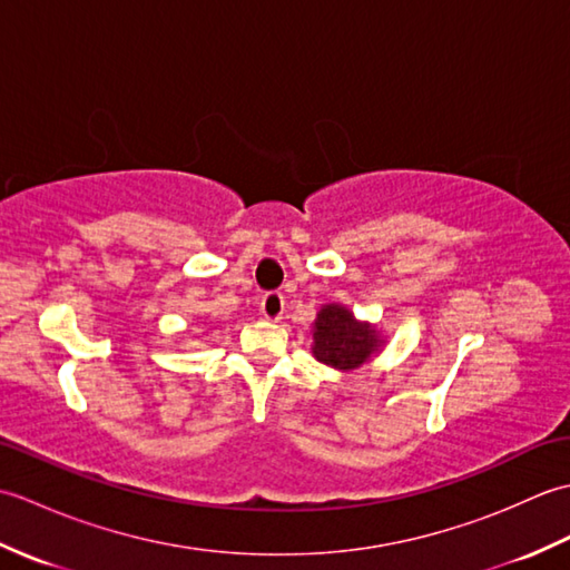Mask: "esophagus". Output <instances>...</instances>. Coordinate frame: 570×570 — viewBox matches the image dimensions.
<instances>
[{
  "label": "esophagus",
  "instance_id": "esophagus-1",
  "mask_svg": "<svg viewBox=\"0 0 570 570\" xmlns=\"http://www.w3.org/2000/svg\"><path fill=\"white\" fill-rule=\"evenodd\" d=\"M259 311H262V316H264L266 321H278V318H282L284 311H286L284 294H278V292L264 294V296H262V304H259Z\"/></svg>",
  "mask_w": 570,
  "mask_h": 570
}]
</instances>
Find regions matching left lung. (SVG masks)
I'll use <instances>...</instances> for the list:
<instances>
[{"label": "left lung", "instance_id": "obj_1", "mask_svg": "<svg viewBox=\"0 0 570 570\" xmlns=\"http://www.w3.org/2000/svg\"><path fill=\"white\" fill-rule=\"evenodd\" d=\"M382 347V335L370 323H362L353 311L328 304L313 323V357L335 370H357Z\"/></svg>", "mask_w": 570, "mask_h": 570}]
</instances>
